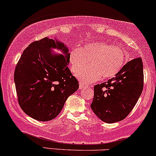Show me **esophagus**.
<instances>
[{
	"label": "esophagus",
	"mask_w": 156,
	"mask_h": 156,
	"mask_svg": "<svg viewBox=\"0 0 156 156\" xmlns=\"http://www.w3.org/2000/svg\"><path fill=\"white\" fill-rule=\"evenodd\" d=\"M89 86L85 85V84H83V83H80V84H79V89H84V88L89 87Z\"/></svg>",
	"instance_id": "esophagus-1"
}]
</instances>
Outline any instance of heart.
I'll return each instance as SVG.
<instances>
[{
	"label": "heart",
	"mask_w": 156,
	"mask_h": 156,
	"mask_svg": "<svg viewBox=\"0 0 156 156\" xmlns=\"http://www.w3.org/2000/svg\"><path fill=\"white\" fill-rule=\"evenodd\" d=\"M71 69L77 74L85 67L87 62L90 67L78 73L82 83L97 81L117 76L125 66L127 54L122 48L104 42H92L82 48H73L69 54Z\"/></svg>",
	"instance_id": "b5f03b06"
}]
</instances>
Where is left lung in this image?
I'll return each mask as SVG.
<instances>
[{
  "label": "left lung",
  "mask_w": 156,
  "mask_h": 156,
  "mask_svg": "<svg viewBox=\"0 0 156 156\" xmlns=\"http://www.w3.org/2000/svg\"><path fill=\"white\" fill-rule=\"evenodd\" d=\"M144 85L143 64L140 57L129 61L117 76L94 87L91 108L108 123L121 121L130 113Z\"/></svg>",
  "instance_id": "obj_1"
}]
</instances>
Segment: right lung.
I'll return each mask as SVG.
<instances>
[{"label":"right lung","instance_id":"obj_1","mask_svg":"<svg viewBox=\"0 0 156 156\" xmlns=\"http://www.w3.org/2000/svg\"><path fill=\"white\" fill-rule=\"evenodd\" d=\"M57 48L62 55L52 52ZM69 50L57 39L46 37L26 48L15 67L14 83L22 110L39 121L54 119L67 99L79 87L68 68Z\"/></svg>","mask_w":156,"mask_h":156}]
</instances>
